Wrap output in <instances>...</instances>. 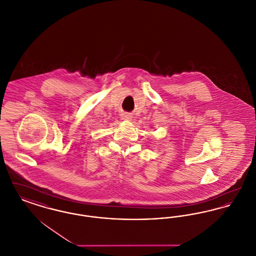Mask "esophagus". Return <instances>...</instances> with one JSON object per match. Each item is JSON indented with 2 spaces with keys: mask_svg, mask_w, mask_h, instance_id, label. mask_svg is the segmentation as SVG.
<instances>
[{
  "mask_svg": "<svg viewBox=\"0 0 256 256\" xmlns=\"http://www.w3.org/2000/svg\"><path fill=\"white\" fill-rule=\"evenodd\" d=\"M122 118L124 120H132V116L130 113H124V114H122Z\"/></svg>",
  "mask_w": 256,
  "mask_h": 256,
  "instance_id": "1",
  "label": "esophagus"
}]
</instances>
